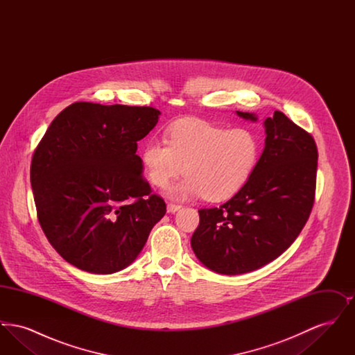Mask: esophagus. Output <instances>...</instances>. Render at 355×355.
<instances>
[{
    "label": "esophagus",
    "mask_w": 355,
    "mask_h": 355,
    "mask_svg": "<svg viewBox=\"0 0 355 355\" xmlns=\"http://www.w3.org/2000/svg\"><path fill=\"white\" fill-rule=\"evenodd\" d=\"M181 207H182V206H181V205H178V203H168V211H169V213H175V211H177V210H180Z\"/></svg>",
    "instance_id": "34e87169"
}]
</instances>
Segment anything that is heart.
Wrapping results in <instances>:
<instances>
[{
	"mask_svg": "<svg viewBox=\"0 0 355 355\" xmlns=\"http://www.w3.org/2000/svg\"><path fill=\"white\" fill-rule=\"evenodd\" d=\"M166 142L150 138L141 149V162L153 185L170 189L174 198L202 196L222 202L248 184L261 155V139L249 128H226L207 121H177L166 132Z\"/></svg>",
	"mask_w": 355,
	"mask_h": 355,
	"instance_id": "heart-1",
	"label": "heart"
}]
</instances>
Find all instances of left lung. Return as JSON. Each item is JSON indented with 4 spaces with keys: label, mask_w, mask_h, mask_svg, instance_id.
Listing matches in <instances>:
<instances>
[{
    "label": "left lung",
    "mask_w": 355,
    "mask_h": 355,
    "mask_svg": "<svg viewBox=\"0 0 355 355\" xmlns=\"http://www.w3.org/2000/svg\"><path fill=\"white\" fill-rule=\"evenodd\" d=\"M236 114L257 121L252 113ZM265 129V149L248 184L220 207L198 210L193 252L220 274L257 270L278 258L300 236L314 205V138L278 110Z\"/></svg>",
    "instance_id": "left-lung-1"
}]
</instances>
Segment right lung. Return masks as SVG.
I'll use <instances>...</instances> for the list:
<instances>
[{"mask_svg":"<svg viewBox=\"0 0 355 355\" xmlns=\"http://www.w3.org/2000/svg\"><path fill=\"white\" fill-rule=\"evenodd\" d=\"M150 106L74 102L37 145L31 182L38 222L73 266L112 274L145 246L166 203L142 177L137 142L158 122Z\"/></svg>","mask_w":355,"mask_h":355,"instance_id":"right-lung-1","label":"right lung"}]
</instances>
